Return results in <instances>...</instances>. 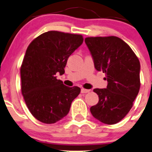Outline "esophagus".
Returning a JSON list of instances; mask_svg holds the SVG:
<instances>
[{
    "label": "esophagus",
    "mask_w": 152,
    "mask_h": 152,
    "mask_svg": "<svg viewBox=\"0 0 152 152\" xmlns=\"http://www.w3.org/2000/svg\"><path fill=\"white\" fill-rule=\"evenodd\" d=\"M89 92H90V90H87V89H84V88H82V90H81V93H89Z\"/></svg>",
    "instance_id": "1"
}]
</instances>
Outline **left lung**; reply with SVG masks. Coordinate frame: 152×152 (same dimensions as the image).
Masks as SVG:
<instances>
[{
  "label": "left lung",
  "instance_id": "1",
  "mask_svg": "<svg viewBox=\"0 0 152 152\" xmlns=\"http://www.w3.org/2000/svg\"><path fill=\"white\" fill-rule=\"evenodd\" d=\"M85 43L98 71L106 73L107 88H96L99 101L90 113L99 121L115 124L132 107L140 87V64L132 48L117 37H87Z\"/></svg>",
  "mask_w": 152,
  "mask_h": 152
}]
</instances>
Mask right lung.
Masks as SVG:
<instances>
[{"label": "right lung", "mask_w": 152, "mask_h": 152, "mask_svg": "<svg viewBox=\"0 0 152 152\" xmlns=\"http://www.w3.org/2000/svg\"><path fill=\"white\" fill-rule=\"evenodd\" d=\"M80 34L57 31L45 32L27 48L20 67L21 91L32 115L44 124H54L67 115L80 93L56 74H64L69 56L83 42Z\"/></svg>", "instance_id": "right-lung-1"}]
</instances>
